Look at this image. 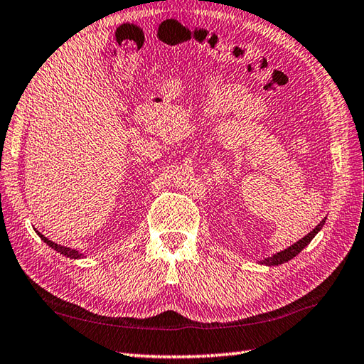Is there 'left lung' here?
Segmentation results:
<instances>
[{
  "mask_svg": "<svg viewBox=\"0 0 364 364\" xmlns=\"http://www.w3.org/2000/svg\"><path fill=\"white\" fill-rule=\"evenodd\" d=\"M325 220L326 218H323V220H321L317 226H315V228L311 231V232H307V235L303 237V239H299L298 242H294V244H291L290 247H287L285 250H280V252H277V253H274L272 257H267V258H264V259H262V264H266V266H279V264H282V263H287V262H290L291 258H294L298 255V253L304 249L306 245H309V242L312 241V239L317 236V232L323 228V225H325Z\"/></svg>",
  "mask_w": 364,
  "mask_h": 364,
  "instance_id": "left-lung-1",
  "label": "left lung"
}]
</instances>
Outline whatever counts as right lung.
<instances>
[{"label":"right lung","instance_id":"right-lung-1","mask_svg":"<svg viewBox=\"0 0 364 364\" xmlns=\"http://www.w3.org/2000/svg\"><path fill=\"white\" fill-rule=\"evenodd\" d=\"M38 232V236L43 239V241L49 245V247H52L53 250H57L58 253H61V255L63 257H66V258H71V259H79V258H82L84 257V253H80L79 250H75V249H70V247H65V245H60V244H55L53 241H50V239H47L44 235H41V232L38 231V230H34Z\"/></svg>","mask_w":364,"mask_h":364}]
</instances>
